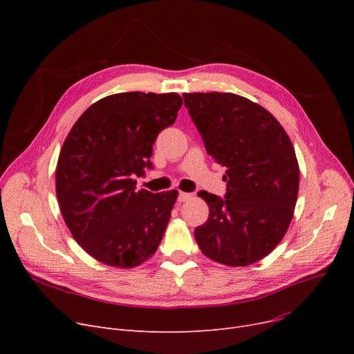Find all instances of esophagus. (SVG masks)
Instances as JSON below:
<instances>
[{
	"instance_id": "esophagus-1",
	"label": "esophagus",
	"mask_w": 354,
	"mask_h": 354,
	"mask_svg": "<svg viewBox=\"0 0 354 354\" xmlns=\"http://www.w3.org/2000/svg\"><path fill=\"white\" fill-rule=\"evenodd\" d=\"M191 198H192V195L188 194V192H179L178 201H179V202H185V201H189Z\"/></svg>"
}]
</instances>
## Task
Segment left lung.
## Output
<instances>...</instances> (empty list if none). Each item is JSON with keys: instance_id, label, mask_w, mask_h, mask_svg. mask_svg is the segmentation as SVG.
<instances>
[{"instance_id": "obj_1", "label": "left lung", "mask_w": 354, "mask_h": 354, "mask_svg": "<svg viewBox=\"0 0 354 354\" xmlns=\"http://www.w3.org/2000/svg\"><path fill=\"white\" fill-rule=\"evenodd\" d=\"M208 155L225 166V198L201 191L209 216L195 230L203 255L230 267L267 257L286 235L299 195L294 146L268 110L234 93H183Z\"/></svg>"}]
</instances>
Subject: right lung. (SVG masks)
Segmentation results:
<instances>
[{
  "label": "right lung",
  "instance_id": "obj_1",
  "mask_svg": "<svg viewBox=\"0 0 354 354\" xmlns=\"http://www.w3.org/2000/svg\"><path fill=\"white\" fill-rule=\"evenodd\" d=\"M180 106L176 93H118L91 104L67 135L55 194L73 238L97 261L133 268L156 252L178 191H136L135 176L152 167V146Z\"/></svg>",
  "mask_w": 354,
  "mask_h": 354
}]
</instances>
